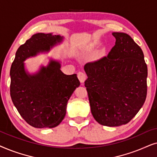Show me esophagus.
Segmentation results:
<instances>
[{
	"label": "esophagus",
	"instance_id": "34e87169",
	"mask_svg": "<svg viewBox=\"0 0 157 157\" xmlns=\"http://www.w3.org/2000/svg\"><path fill=\"white\" fill-rule=\"evenodd\" d=\"M77 77H78L79 80H80V82L82 83H84V82L85 81V80H86V76H85V75L84 74V73L82 72H78V74H77Z\"/></svg>",
	"mask_w": 157,
	"mask_h": 157
}]
</instances>
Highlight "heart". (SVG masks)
<instances>
[{"label":"heart","instance_id":"1","mask_svg":"<svg viewBox=\"0 0 157 157\" xmlns=\"http://www.w3.org/2000/svg\"><path fill=\"white\" fill-rule=\"evenodd\" d=\"M98 44V42L97 41H94L92 43L89 44L87 45V47L84 49V52H90L93 51L94 49H95V48L97 47ZM104 54H105V51H104V50H102V51L100 52V57H102V56H103Z\"/></svg>","mask_w":157,"mask_h":157}]
</instances>
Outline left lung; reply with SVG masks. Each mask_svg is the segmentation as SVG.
I'll return each instance as SVG.
<instances>
[{"instance_id":"left-lung-1","label":"left lung","mask_w":157,"mask_h":157,"mask_svg":"<svg viewBox=\"0 0 157 157\" xmlns=\"http://www.w3.org/2000/svg\"><path fill=\"white\" fill-rule=\"evenodd\" d=\"M112 34L116 44L107 57L84 67L93 116L110 127L128 124L139 111L147 98L148 75L139 46L127 33Z\"/></svg>"}]
</instances>
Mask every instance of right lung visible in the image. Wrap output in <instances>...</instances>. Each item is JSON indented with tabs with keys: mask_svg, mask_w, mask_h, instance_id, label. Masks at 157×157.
Listing matches in <instances>:
<instances>
[{
	"mask_svg": "<svg viewBox=\"0 0 157 157\" xmlns=\"http://www.w3.org/2000/svg\"><path fill=\"white\" fill-rule=\"evenodd\" d=\"M64 37L52 33L33 34L16 51L10 70V93L21 116L38 128L57 126L66 115L67 102L80 86L77 75L62 72L61 62L50 58L47 66L30 73L24 62L41 53H47L60 44Z\"/></svg>",
	"mask_w": 157,
	"mask_h": 157,
	"instance_id": "obj_1",
	"label": "right lung"
}]
</instances>
